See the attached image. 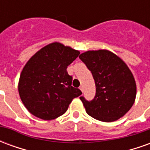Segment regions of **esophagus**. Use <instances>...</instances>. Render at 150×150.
I'll return each instance as SVG.
<instances>
[{"label":"esophagus","instance_id":"esophagus-1","mask_svg":"<svg viewBox=\"0 0 150 150\" xmlns=\"http://www.w3.org/2000/svg\"><path fill=\"white\" fill-rule=\"evenodd\" d=\"M79 89L81 90L82 92H83V86H80V87H79Z\"/></svg>","mask_w":150,"mask_h":150}]
</instances>
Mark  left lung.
<instances>
[{
  "label": "left lung",
  "mask_w": 150,
  "mask_h": 150,
  "mask_svg": "<svg viewBox=\"0 0 150 150\" xmlns=\"http://www.w3.org/2000/svg\"><path fill=\"white\" fill-rule=\"evenodd\" d=\"M79 59L91 71L96 83L92 100L79 97L87 113L104 122H112L125 115L137 94L135 79L128 66L107 50L86 51Z\"/></svg>",
  "instance_id": "obj_1"
}]
</instances>
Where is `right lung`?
Segmentation results:
<instances>
[{"label":"right lung","instance_id":"right-lung-1","mask_svg":"<svg viewBox=\"0 0 150 150\" xmlns=\"http://www.w3.org/2000/svg\"><path fill=\"white\" fill-rule=\"evenodd\" d=\"M79 51L59 42L50 43L26 62L20 75L18 91L27 110L40 119L50 120L67 112L72 100L82 94L71 86L67 71Z\"/></svg>","mask_w":150,"mask_h":150}]
</instances>
